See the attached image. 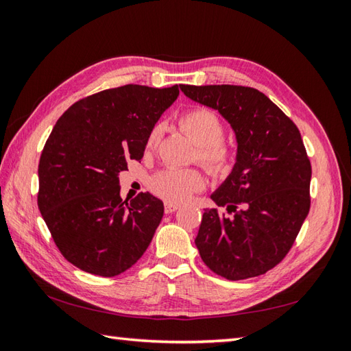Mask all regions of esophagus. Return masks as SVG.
<instances>
[{
    "label": "esophagus",
    "instance_id": "obj_1",
    "mask_svg": "<svg viewBox=\"0 0 351 351\" xmlns=\"http://www.w3.org/2000/svg\"><path fill=\"white\" fill-rule=\"evenodd\" d=\"M178 210H180V205L169 204V202L164 204V211H166V214H171V213H175V211H178Z\"/></svg>",
    "mask_w": 351,
    "mask_h": 351
}]
</instances>
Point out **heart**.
I'll use <instances>...</instances> for the list:
<instances>
[{
    "mask_svg": "<svg viewBox=\"0 0 351 351\" xmlns=\"http://www.w3.org/2000/svg\"><path fill=\"white\" fill-rule=\"evenodd\" d=\"M181 130L199 146V161L214 178H225L235 169L237 146L223 138L225 123L205 107L191 108L180 117ZM161 137L156 125L146 138V151H154ZM205 187V178L197 169H164L149 181V189L169 204H184Z\"/></svg>",
    "mask_w": 351,
    "mask_h": 351,
    "instance_id": "b5f03b06",
    "label": "heart"
}]
</instances>
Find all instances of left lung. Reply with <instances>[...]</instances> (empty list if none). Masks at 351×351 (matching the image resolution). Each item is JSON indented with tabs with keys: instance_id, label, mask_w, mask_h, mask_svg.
Here are the masks:
<instances>
[{
	"instance_id": "obj_1",
	"label": "left lung",
	"mask_w": 351,
	"mask_h": 351,
	"mask_svg": "<svg viewBox=\"0 0 351 351\" xmlns=\"http://www.w3.org/2000/svg\"><path fill=\"white\" fill-rule=\"evenodd\" d=\"M190 99L232 126L238 160L205 210L196 245L206 267L229 280L255 278L282 263L311 208V161L295 123L253 87L189 86Z\"/></svg>"
}]
</instances>
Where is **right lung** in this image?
Instances as JSON below:
<instances>
[{"mask_svg":"<svg viewBox=\"0 0 351 351\" xmlns=\"http://www.w3.org/2000/svg\"><path fill=\"white\" fill-rule=\"evenodd\" d=\"M180 86L107 88L77 101L52 128L39 161L37 205L62 255L80 270L113 278L151 244L160 199L122 200L119 173L141 160L156 121Z\"/></svg>","mask_w":351,"mask_h":351,"instance_id":"1","label":"right lung"}]
</instances>
